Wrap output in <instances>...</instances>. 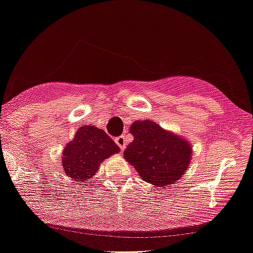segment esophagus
<instances>
[{
	"label": "esophagus",
	"mask_w": 253,
	"mask_h": 253,
	"mask_svg": "<svg viewBox=\"0 0 253 253\" xmlns=\"http://www.w3.org/2000/svg\"><path fill=\"white\" fill-rule=\"evenodd\" d=\"M115 142L117 143V145L119 146L120 150H122V151L126 149V138H125V136H124V135H120V136L116 137Z\"/></svg>",
	"instance_id": "obj_1"
}]
</instances>
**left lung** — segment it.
Segmentation results:
<instances>
[{"label": "left lung", "mask_w": 253, "mask_h": 253, "mask_svg": "<svg viewBox=\"0 0 253 253\" xmlns=\"http://www.w3.org/2000/svg\"><path fill=\"white\" fill-rule=\"evenodd\" d=\"M134 135L124 152L143 179L157 187L170 185L184 175L191 161L192 149L185 139L161 128L154 122H135Z\"/></svg>", "instance_id": "obj_1"}]
</instances>
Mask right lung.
<instances>
[{"label": "right lung", "mask_w": 253, "mask_h": 253, "mask_svg": "<svg viewBox=\"0 0 253 253\" xmlns=\"http://www.w3.org/2000/svg\"><path fill=\"white\" fill-rule=\"evenodd\" d=\"M119 152V146L104 130L94 126H83L62 153V168L76 182L89 179L100 164L111 154Z\"/></svg>", "instance_id": "obj_1"}]
</instances>
